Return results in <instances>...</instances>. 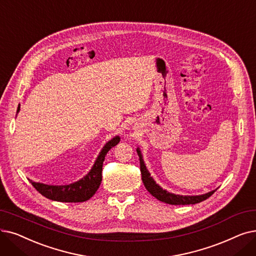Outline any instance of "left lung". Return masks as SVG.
<instances>
[{"label": "left lung", "mask_w": 256, "mask_h": 256, "mask_svg": "<svg viewBox=\"0 0 256 256\" xmlns=\"http://www.w3.org/2000/svg\"><path fill=\"white\" fill-rule=\"evenodd\" d=\"M137 154L139 156V160H140V170H141V176H142V182L146 186L148 192L154 196L156 198H158L159 201L164 202L166 204H170V205H190V204H196L202 201H205L206 198H208L211 194H214V190H211L207 194H198V196H182V194H176L172 192H170L168 190H163V188L156 183V181L152 179V176H150L148 170L146 168V165L144 163L143 160V156L139 148H137Z\"/></svg>", "instance_id": "obj_1"}]
</instances>
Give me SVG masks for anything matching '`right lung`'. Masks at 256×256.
Here are the masks:
<instances>
[{
  "label": "right lung",
  "mask_w": 256,
  "mask_h": 256,
  "mask_svg": "<svg viewBox=\"0 0 256 256\" xmlns=\"http://www.w3.org/2000/svg\"><path fill=\"white\" fill-rule=\"evenodd\" d=\"M16 112H20V106H18ZM119 141V136H115L108 140L97 156L91 170L78 181L68 185H48L32 181L31 184L42 196L52 200V201L64 203H80L88 201L95 194L99 186H100L102 180V164L108 152L117 146Z\"/></svg>",
  "instance_id": "obj_1"
}]
</instances>
